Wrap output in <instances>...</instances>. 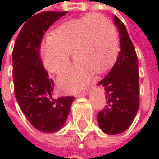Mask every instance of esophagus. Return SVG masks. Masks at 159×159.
I'll return each instance as SVG.
<instances>
[{"label":"esophagus","mask_w":159,"mask_h":159,"mask_svg":"<svg viewBox=\"0 0 159 159\" xmlns=\"http://www.w3.org/2000/svg\"><path fill=\"white\" fill-rule=\"evenodd\" d=\"M87 92H88V89H84V90H83V91H80V92L75 93V98L84 97V96H85V95L87 94Z\"/></svg>","instance_id":"34e87169"}]
</instances>
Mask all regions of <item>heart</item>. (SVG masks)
<instances>
[{
  "instance_id": "1",
  "label": "heart",
  "mask_w": 159,
  "mask_h": 159,
  "mask_svg": "<svg viewBox=\"0 0 159 159\" xmlns=\"http://www.w3.org/2000/svg\"><path fill=\"white\" fill-rule=\"evenodd\" d=\"M75 64L60 74L58 84L68 92L84 86L91 73L102 74L115 61L119 52V37L114 24L106 16L90 14L60 25L44 39L40 56L48 72L58 74L70 61Z\"/></svg>"
}]
</instances>
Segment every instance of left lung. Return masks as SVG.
Segmentation results:
<instances>
[{
  "mask_svg": "<svg viewBox=\"0 0 159 159\" xmlns=\"http://www.w3.org/2000/svg\"><path fill=\"white\" fill-rule=\"evenodd\" d=\"M119 30L120 51L109 75L98 84L104 87L107 106L97 119L107 134H119L132 124L139 108L138 59L123 23L114 16Z\"/></svg>",
  "mask_w": 159,
  "mask_h": 159,
  "instance_id": "obj_1",
  "label": "left lung"
}]
</instances>
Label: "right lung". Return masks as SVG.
Instances as JSON below:
<instances>
[{"label": "right lung", "mask_w": 159, "mask_h": 159, "mask_svg": "<svg viewBox=\"0 0 159 159\" xmlns=\"http://www.w3.org/2000/svg\"><path fill=\"white\" fill-rule=\"evenodd\" d=\"M67 12H43L33 16L21 28L13 50L15 96L20 109L37 130H61L70 113L74 97L52 98L54 82L40 58V44L48 28Z\"/></svg>", "instance_id": "obj_1"}]
</instances>
